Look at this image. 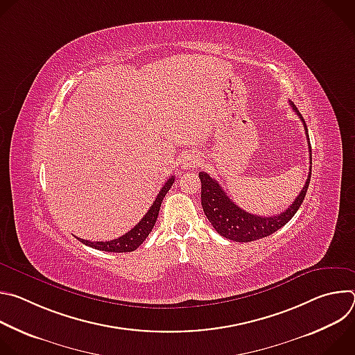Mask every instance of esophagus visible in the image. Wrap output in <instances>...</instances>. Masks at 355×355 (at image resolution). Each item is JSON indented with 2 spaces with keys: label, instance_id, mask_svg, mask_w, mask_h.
I'll list each match as a JSON object with an SVG mask.
<instances>
[{
  "label": "esophagus",
  "instance_id": "obj_1",
  "mask_svg": "<svg viewBox=\"0 0 355 355\" xmlns=\"http://www.w3.org/2000/svg\"><path fill=\"white\" fill-rule=\"evenodd\" d=\"M199 162H200V157L199 156H187L185 157V160L182 162V167L184 168H192V167H195L196 164H199Z\"/></svg>",
  "mask_w": 355,
  "mask_h": 355
}]
</instances>
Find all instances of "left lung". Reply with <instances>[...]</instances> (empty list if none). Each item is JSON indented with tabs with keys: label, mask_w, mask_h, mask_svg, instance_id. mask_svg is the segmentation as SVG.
I'll return each mask as SVG.
<instances>
[{
	"label": "left lung",
	"mask_w": 355,
	"mask_h": 355,
	"mask_svg": "<svg viewBox=\"0 0 355 355\" xmlns=\"http://www.w3.org/2000/svg\"><path fill=\"white\" fill-rule=\"evenodd\" d=\"M291 105H292V110L303 122V126H305L308 146H309L311 166H309V175L305 182V187L302 188L300 193L292 202V205L288 209H285L282 214H278L275 216H259V215L248 214L234 204V202L226 195L223 188L218 184L216 180H214L209 174L204 171L199 173L200 185H202L200 187L202 208H204V212L208 220L211 222V225L215 227V230L220 236L229 240H233L237 243H247V241H254L275 233L278 229L285 226L293 218V215L297 212L299 207L302 205L303 199H305V195L311 182V175H312V147H311L309 133H308L305 121H303L297 108L292 103Z\"/></svg>",
	"instance_id": "1"
}]
</instances>
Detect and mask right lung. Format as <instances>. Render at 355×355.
<instances>
[{
  "label": "right lung",
  "mask_w": 355,
  "mask_h": 355,
  "mask_svg": "<svg viewBox=\"0 0 355 355\" xmlns=\"http://www.w3.org/2000/svg\"><path fill=\"white\" fill-rule=\"evenodd\" d=\"M174 180H175L174 175L167 180V182L164 184V187L160 189L159 195L156 196L153 205L150 207L148 212L141 218V220L133 229H130L123 236H121L118 239H114V240H110V241H89V240H84V239H78V237L77 239L81 243H84L85 245H89V247L101 250V251H108V252H129V251H135L146 240V237L148 236L151 229L155 227V223H156L159 212H160L163 198L170 191Z\"/></svg>",
  "instance_id": "1"
}]
</instances>
